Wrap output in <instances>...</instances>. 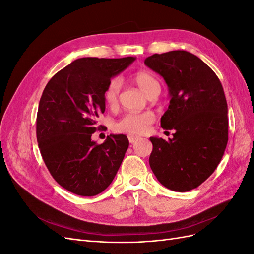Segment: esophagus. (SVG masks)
<instances>
[{
  "instance_id": "1",
  "label": "esophagus",
  "mask_w": 254,
  "mask_h": 254,
  "mask_svg": "<svg viewBox=\"0 0 254 254\" xmlns=\"http://www.w3.org/2000/svg\"><path fill=\"white\" fill-rule=\"evenodd\" d=\"M128 140H129V142L130 143H135L137 140H140V136H137V135H128Z\"/></svg>"
}]
</instances>
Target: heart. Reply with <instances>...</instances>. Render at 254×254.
<instances>
[{"mask_svg": "<svg viewBox=\"0 0 254 254\" xmlns=\"http://www.w3.org/2000/svg\"><path fill=\"white\" fill-rule=\"evenodd\" d=\"M132 81L139 87L144 93L149 96L151 92L160 88L158 79L148 71H139L132 75ZM121 90V80L113 78L106 87L104 92L105 103L109 107H114L118 104ZM155 122V115L150 111L145 112H128L114 123V131L120 133L141 134L148 129L149 125Z\"/></svg>", "mask_w": 254, "mask_h": 254, "instance_id": "b5f03b06", "label": "heart"}]
</instances>
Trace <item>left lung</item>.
<instances>
[{
  "label": "left lung",
  "mask_w": 254,
  "mask_h": 254,
  "mask_svg": "<svg viewBox=\"0 0 254 254\" xmlns=\"http://www.w3.org/2000/svg\"><path fill=\"white\" fill-rule=\"evenodd\" d=\"M144 64L164 78L170 106L161 127L173 139L152 136L151 171L175 191L200 186L216 170L228 143V105L212 68L187 51L153 54Z\"/></svg>",
  "instance_id": "left-lung-1"
}]
</instances>
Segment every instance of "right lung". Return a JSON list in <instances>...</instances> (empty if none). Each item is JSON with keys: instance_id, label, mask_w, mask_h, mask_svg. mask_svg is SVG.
Listing matches in <instances>:
<instances>
[{"instance_id": "1", "label": "right lung", "mask_w": 254, "mask_h": 254, "mask_svg": "<svg viewBox=\"0 0 254 254\" xmlns=\"http://www.w3.org/2000/svg\"><path fill=\"white\" fill-rule=\"evenodd\" d=\"M134 57L74 60L45 86L37 114V141L53 178L71 193L95 196L114 179L129 141L110 134L103 144L91 136L105 112L104 92Z\"/></svg>"}]
</instances>
